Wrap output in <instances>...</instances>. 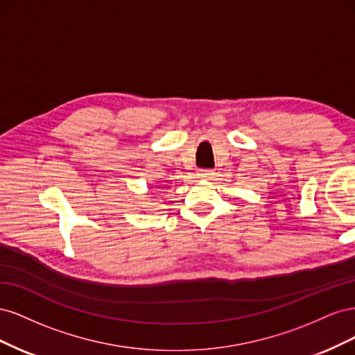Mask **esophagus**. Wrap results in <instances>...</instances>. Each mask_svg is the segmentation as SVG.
<instances>
[{
    "mask_svg": "<svg viewBox=\"0 0 355 355\" xmlns=\"http://www.w3.org/2000/svg\"><path fill=\"white\" fill-rule=\"evenodd\" d=\"M198 175L202 179H211L214 176V170H211V168H201Z\"/></svg>",
    "mask_w": 355,
    "mask_h": 355,
    "instance_id": "obj_1",
    "label": "esophagus"
}]
</instances>
